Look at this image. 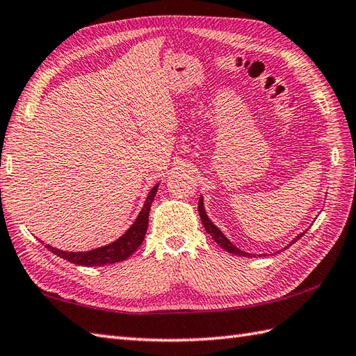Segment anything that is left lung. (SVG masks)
<instances>
[{"label": "left lung", "instance_id": "obj_1", "mask_svg": "<svg viewBox=\"0 0 356 356\" xmlns=\"http://www.w3.org/2000/svg\"><path fill=\"white\" fill-rule=\"evenodd\" d=\"M199 214H200V218H202V223H203V226H205V229H207V232L209 234L211 237H213L218 245H220L225 251H228V252H231V254H236V255H243V257H246V255H249L251 257V254H248V252H243V251H240V249L237 248V246H234L231 241L226 238L225 236H223V232L217 228V226L209 220L208 218V216H207V213H205V208H203V200H202V197H200V200H199ZM305 234V232H303ZM303 234H300V236L295 238L293 241H297L301 236H303Z\"/></svg>", "mask_w": 356, "mask_h": 356}]
</instances>
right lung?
Instances as JSON below:
<instances>
[{"mask_svg": "<svg viewBox=\"0 0 356 356\" xmlns=\"http://www.w3.org/2000/svg\"><path fill=\"white\" fill-rule=\"evenodd\" d=\"M157 186L159 185H156L153 190L149 191L145 200V205H143L138 218H136V222L131 225V228L128 229L122 237L113 241V243L93 249V251L88 252H65L61 251V249L51 248L49 245H45V248L50 249L55 255L61 257V259L74 264H81V266H104V264L124 261L140 246L143 238H145L148 228V214L151 209V203H153L154 195L157 193Z\"/></svg>", "mask_w": 356, "mask_h": 356, "instance_id": "right-lung-1", "label": "right lung"}]
</instances>
